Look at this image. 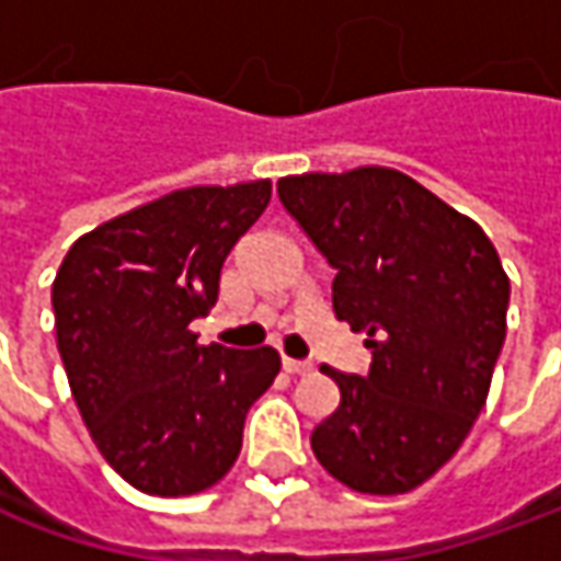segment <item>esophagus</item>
Instances as JSON below:
<instances>
[{"mask_svg":"<svg viewBox=\"0 0 561 561\" xmlns=\"http://www.w3.org/2000/svg\"><path fill=\"white\" fill-rule=\"evenodd\" d=\"M284 371L287 375H309L312 371V362H299V358L284 356Z\"/></svg>","mask_w":561,"mask_h":561,"instance_id":"34e87169","label":"esophagus"}]
</instances>
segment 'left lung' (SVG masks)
<instances>
[{
	"label": "left lung",
	"instance_id": "left-lung-1",
	"mask_svg": "<svg viewBox=\"0 0 561 561\" xmlns=\"http://www.w3.org/2000/svg\"><path fill=\"white\" fill-rule=\"evenodd\" d=\"M284 208L336 271L334 314L368 334V375L321 368L340 405L312 431L318 462L393 496L456 456L506 340L508 277L486 233L393 168L277 181Z\"/></svg>",
	"mask_w": 561,
	"mask_h": 561
}]
</instances>
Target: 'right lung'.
Masks as SVG:
<instances>
[{
    "mask_svg": "<svg viewBox=\"0 0 561 561\" xmlns=\"http://www.w3.org/2000/svg\"><path fill=\"white\" fill-rule=\"evenodd\" d=\"M268 203L271 181L178 190L83 233L55 274V336L77 409L102 459L149 496L218 484L240 456L249 405L280 371L271 346H199L190 331Z\"/></svg>",
    "mask_w": 561,
    "mask_h": 561,
    "instance_id": "right-lung-1",
    "label": "right lung"
}]
</instances>
